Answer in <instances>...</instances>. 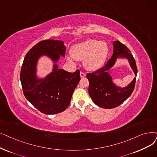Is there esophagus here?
I'll return each mask as SVG.
<instances>
[{"label":"esophagus","instance_id":"1","mask_svg":"<svg viewBox=\"0 0 157 157\" xmlns=\"http://www.w3.org/2000/svg\"><path fill=\"white\" fill-rule=\"evenodd\" d=\"M80 76H81V78H84V77L86 76V74L84 73V72H81V73H80Z\"/></svg>","mask_w":157,"mask_h":157}]
</instances>
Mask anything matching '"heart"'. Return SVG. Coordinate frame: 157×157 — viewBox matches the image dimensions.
I'll list each match as a JSON object with an SVG mask.
<instances>
[{
  "mask_svg": "<svg viewBox=\"0 0 157 157\" xmlns=\"http://www.w3.org/2000/svg\"><path fill=\"white\" fill-rule=\"evenodd\" d=\"M71 53L72 56L67 57L69 62H72L73 58L83 61L86 70L95 71L104 65L108 54V46L104 42L89 39L73 45Z\"/></svg>",
  "mask_w": 157,
  "mask_h": 157,
  "instance_id": "1",
  "label": "heart"
}]
</instances>
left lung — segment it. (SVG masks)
<instances>
[{
	"label": "left lung",
	"instance_id": "left-lung-1",
	"mask_svg": "<svg viewBox=\"0 0 157 157\" xmlns=\"http://www.w3.org/2000/svg\"><path fill=\"white\" fill-rule=\"evenodd\" d=\"M113 51L111 58L105 66L92 74H87L89 81L88 94L97 106L111 109L117 107L125 101L132 94L135 88L137 69L135 59L128 47L119 41H113ZM126 59L136 77L128 86L121 87L115 84L108 71L115 64L118 59Z\"/></svg>",
	"mask_w": 157,
	"mask_h": 157
}]
</instances>
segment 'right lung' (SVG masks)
<instances>
[{"label":"right lung","instance_id":"right-lung-1","mask_svg":"<svg viewBox=\"0 0 157 157\" xmlns=\"http://www.w3.org/2000/svg\"><path fill=\"white\" fill-rule=\"evenodd\" d=\"M66 46L62 40H46L33 47L25 55L20 71L24 94L36 109L46 115L65 110L80 80V71L73 73L59 69L58 62L65 56ZM43 57L53 63L52 72L44 77L37 74L39 60Z\"/></svg>","mask_w":157,"mask_h":157}]
</instances>
